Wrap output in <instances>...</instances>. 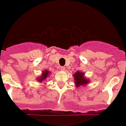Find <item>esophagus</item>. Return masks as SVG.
Wrapping results in <instances>:
<instances>
[{
  "mask_svg": "<svg viewBox=\"0 0 126 126\" xmlns=\"http://www.w3.org/2000/svg\"><path fill=\"white\" fill-rule=\"evenodd\" d=\"M59 69L61 70V71H64V70L65 69V67H59Z\"/></svg>",
  "mask_w": 126,
  "mask_h": 126,
  "instance_id": "obj_1",
  "label": "esophagus"
}]
</instances>
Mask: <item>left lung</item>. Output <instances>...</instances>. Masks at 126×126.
I'll return each instance as SVG.
<instances>
[{
  "mask_svg": "<svg viewBox=\"0 0 126 126\" xmlns=\"http://www.w3.org/2000/svg\"><path fill=\"white\" fill-rule=\"evenodd\" d=\"M74 80L77 87L80 86L86 85L89 82V79H86L84 77V73L80 71H77L74 74Z\"/></svg>",
  "mask_w": 126,
  "mask_h": 126,
  "instance_id": "left-lung-1",
  "label": "left lung"
}]
</instances>
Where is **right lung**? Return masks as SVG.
Returning a JSON list of instances; mask_svg holds the SVG:
<instances>
[{"label":"right lung","mask_w":126,"mask_h":126,"mask_svg":"<svg viewBox=\"0 0 126 126\" xmlns=\"http://www.w3.org/2000/svg\"><path fill=\"white\" fill-rule=\"evenodd\" d=\"M49 73H50V72L47 71V70L44 71L42 72V75L37 79V80L40 82H42L44 81V80H46V79H47V77H49Z\"/></svg>","instance_id":"add662e5"}]
</instances>
